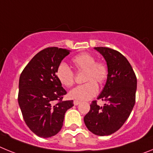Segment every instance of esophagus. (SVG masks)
Masks as SVG:
<instances>
[{
  "mask_svg": "<svg viewBox=\"0 0 153 153\" xmlns=\"http://www.w3.org/2000/svg\"><path fill=\"white\" fill-rule=\"evenodd\" d=\"M79 103H80V101L79 100H74V104L75 105V106H77V105H79Z\"/></svg>",
  "mask_w": 153,
  "mask_h": 153,
  "instance_id": "obj_1",
  "label": "esophagus"
}]
</instances>
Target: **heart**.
Here are the masks:
<instances>
[{
  "mask_svg": "<svg viewBox=\"0 0 153 153\" xmlns=\"http://www.w3.org/2000/svg\"><path fill=\"white\" fill-rule=\"evenodd\" d=\"M72 63L77 71H84L83 80L86 83L79 85L69 93V97L76 100H88L98 93V85L106 82L109 70L105 63L96 61L95 56L89 53H81L72 59ZM56 77L61 84L70 87L74 83V73L67 63H61L56 69Z\"/></svg>",
  "mask_w": 153,
  "mask_h": 153,
  "instance_id": "b5f03b06",
  "label": "heart"
}]
</instances>
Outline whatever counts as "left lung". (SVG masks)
Returning <instances> with one entry per match:
<instances>
[{
    "instance_id": "left-lung-1",
    "label": "left lung",
    "mask_w": 153,
    "mask_h": 153,
    "mask_svg": "<svg viewBox=\"0 0 153 153\" xmlns=\"http://www.w3.org/2000/svg\"><path fill=\"white\" fill-rule=\"evenodd\" d=\"M103 56L107 63V80L97 100L90 104L89 113L84 117L87 129L97 136H109L120 129L129 117L136 102L137 79L126 58L119 51L109 47H94Z\"/></svg>"
}]
</instances>
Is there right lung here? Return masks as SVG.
Wrapping results in <instances>:
<instances>
[{"instance_id":"1","label":"right lung","mask_w":153,"mask_h":153,"mask_svg":"<svg viewBox=\"0 0 153 153\" xmlns=\"http://www.w3.org/2000/svg\"><path fill=\"white\" fill-rule=\"evenodd\" d=\"M70 51L47 47L27 63L19 79L18 103L25 123L36 136L51 137L60 132L65 113L74 101H63L67 91L56 77V69Z\"/></svg>"}]
</instances>
